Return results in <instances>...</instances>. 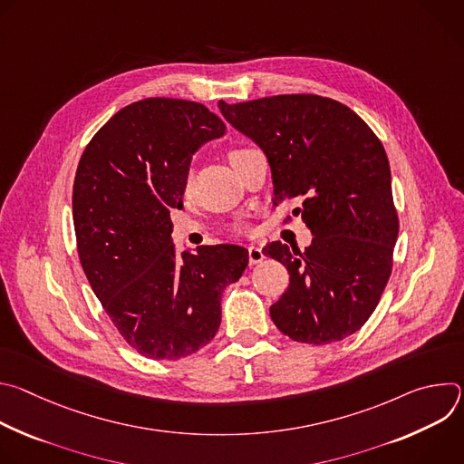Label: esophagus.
I'll use <instances>...</instances> for the list:
<instances>
[{
    "label": "esophagus",
    "instance_id": "34e87169",
    "mask_svg": "<svg viewBox=\"0 0 464 464\" xmlns=\"http://www.w3.org/2000/svg\"><path fill=\"white\" fill-rule=\"evenodd\" d=\"M247 256H249V264H251V266H255V264H258V262L264 260V253H262V249L256 247V246H249V247H247Z\"/></svg>",
    "mask_w": 464,
    "mask_h": 464
}]
</instances>
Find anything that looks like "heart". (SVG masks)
<instances>
[{
	"label": "heart",
	"instance_id": "heart-1",
	"mask_svg": "<svg viewBox=\"0 0 464 464\" xmlns=\"http://www.w3.org/2000/svg\"><path fill=\"white\" fill-rule=\"evenodd\" d=\"M242 150H246V149H237V150H233V152L229 154V158H231V156H235V154H238V152H242ZM235 229H237V231H244L246 227H244V226H237Z\"/></svg>",
	"mask_w": 464,
	"mask_h": 464
}]
</instances>
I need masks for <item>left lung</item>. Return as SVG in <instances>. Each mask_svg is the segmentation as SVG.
Segmentation results:
<instances>
[{"mask_svg": "<svg viewBox=\"0 0 464 464\" xmlns=\"http://www.w3.org/2000/svg\"><path fill=\"white\" fill-rule=\"evenodd\" d=\"M272 167L276 200L295 202L314 238L304 251L272 242L290 285L270 315L308 345L342 342L374 312L392 270L399 217L383 145L349 106L312 93L218 102Z\"/></svg>", "mask_w": 464, "mask_h": 464, "instance_id": "1", "label": "left lung"}]
</instances>
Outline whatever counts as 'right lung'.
Instances as JSON below:
<instances>
[{"instance_id": "add662e5", "label": "right lung", "mask_w": 464, "mask_h": 464, "mask_svg": "<svg viewBox=\"0 0 464 464\" xmlns=\"http://www.w3.org/2000/svg\"><path fill=\"white\" fill-rule=\"evenodd\" d=\"M226 134L204 104L150 97L119 110L88 143L73 183L82 270L122 340L150 360H179L220 326L222 292L247 251L200 246L176 255L170 209L181 208L192 154Z\"/></svg>"}]
</instances>
